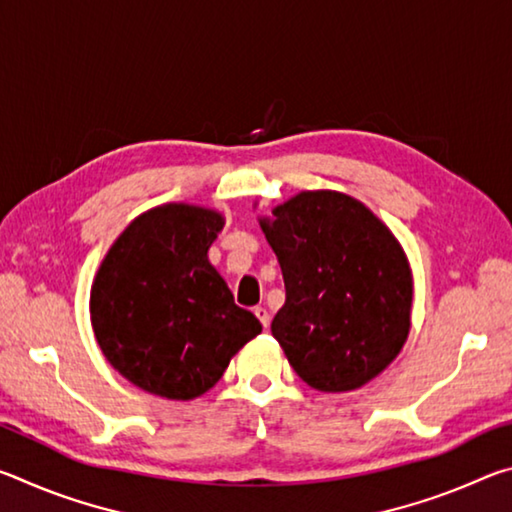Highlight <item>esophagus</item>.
Masks as SVG:
<instances>
[{
    "label": "esophagus",
    "mask_w": 512,
    "mask_h": 512,
    "mask_svg": "<svg viewBox=\"0 0 512 512\" xmlns=\"http://www.w3.org/2000/svg\"><path fill=\"white\" fill-rule=\"evenodd\" d=\"M255 316L259 318V323H262L264 329L268 327V323H271V316H268V311L264 307H255Z\"/></svg>",
    "instance_id": "obj_1"
}]
</instances>
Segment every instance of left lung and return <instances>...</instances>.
I'll list each match as a JSON object with an SVG mask.
<instances>
[{
  "label": "left lung",
  "instance_id": "1",
  "mask_svg": "<svg viewBox=\"0 0 512 512\" xmlns=\"http://www.w3.org/2000/svg\"><path fill=\"white\" fill-rule=\"evenodd\" d=\"M287 300L271 332L311 388L354 391L377 377L411 327V268L357 198L302 192L262 221Z\"/></svg>",
  "mask_w": 512,
  "mask_h": 512
}]
</instances>
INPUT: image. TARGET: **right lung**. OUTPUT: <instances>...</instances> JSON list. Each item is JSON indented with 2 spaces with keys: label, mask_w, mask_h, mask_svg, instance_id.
I'll use <instances>...</instances> for the list:
<instances>
[{
  "label": "right lung",
  "mask_w": 512,
  "mask_h": 512,
  "mask_svg": "<svg viewBox=\"0 0 512 512\" xmlns=\"http://www.w3.org/2000/svg\"><path fill=\"white\" fill-rule=\"evenodd\" d=\"M223 216L162 205L128 225L92 284L94 336L110 366L142 391L194 400L262 332L207 259Z\"/></svg>",
  "instance_id": "1"
}]
</instances>
